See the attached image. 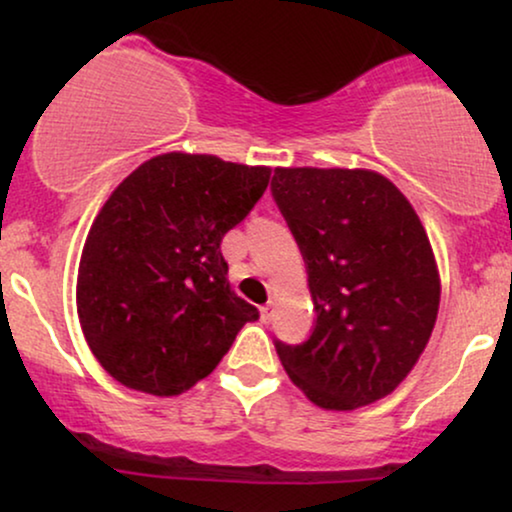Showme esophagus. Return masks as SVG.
I'll return each mask as SVG.
<instances>
[{
  "label": "esophagus",
  "instance_id": "esophagus-1",
  "mask_svg": "<svg viewBox=\"0 0 512 512\" xmlns=\"http://www.w3.org/2000/svg\"><path fill=\"white\" fill-rule=\"evenodd\" d=\"M272 313H274V305H272V303L262 305V308H260V317H262L264 322H269V320H272Z\"/></svg>",
  "mask_w": 512,
  "mask_h": 512
}]
</instances>
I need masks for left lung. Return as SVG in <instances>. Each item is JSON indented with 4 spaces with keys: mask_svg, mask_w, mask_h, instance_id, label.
Listing matches in <instances>:
<instances>
[{
    "mask_svg": "<svg viewBox=\"0 0 512 512\" xmlns=\"http://www.w3.org/2000/svg\"><path fill=\"white\" fill-rule=\"evenodd\" d=\"M272 195L315 310L308 342H276L281 366L320 409L378 402L411 373L436 325L440 274L424 223L368 168H276Z\"/></svg>",
    "mask_w": 512,
    "mask_h": 512,
    "instance_id": "left-lung-1",
    "label": "left lung"
}]
</instances>
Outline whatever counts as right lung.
Returning a JSON list of instances; mask_svg holds the SVG:
<instances>
[{
	"label": "right lung",
	"mask_w": 512,
	"mask_h": 512,
	"mask_svg": "<svg viewBox=\"0 0 512 512\" xmlns=\"http://www.w3.org/2000/svg\"><path fill=\"white\" fill-rule=\"evenodd\" d=\"M269 175L267 166L170 151L115 187L81 250L76 313L117 383L182 395L260 317L228 284L221 240L250 214Z\"/></svg>",
	"instance_id": "obj_1"
}]
</instances>
